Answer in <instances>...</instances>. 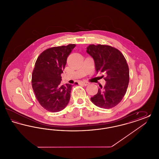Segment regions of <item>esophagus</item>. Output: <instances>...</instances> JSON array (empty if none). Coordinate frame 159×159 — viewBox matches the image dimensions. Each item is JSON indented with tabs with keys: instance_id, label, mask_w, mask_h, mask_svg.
I'll return each instance as SVG.
<instances>
[{
	"instance_id": "1",
	"label": "esophagus",
	"mask_w": 159,
	"mask_h": 159,
	"mask_svg": "<svg viewBox=\"0 0 159 159\" xmlns=\"http://www.w3.org/2000/svg\"><path fill=\"white\" fill-rule=\"evenodd\" d=\"M81 83L83 84V85H84V86H87V85H88L89 84V82H82Z\"/></svg>"
}]
</instances>
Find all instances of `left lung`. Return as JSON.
<instances>
[{"instance_id":"1","label":"left lung","mask_w":159,"mask_h":159,"mask_svg":"<svg viewBox=\"0 0 159 159\" xmlns=\"http://www.w3.org/2000/svg\"><path fill=\"white\" fill-rule=\"evenodd\" d=\"M86 52L94 60L97 73L106 75L105 86H100L91 101L100 108H111L121 101L127 91L129 71L126 60L120 51L110 46L91 45Z\"/></svg>"}]
</instances>
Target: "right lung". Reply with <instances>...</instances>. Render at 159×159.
<instances>
[{"mask_svg": "<svg viewBox=\"0 0 159 159\" xmlns=\"http://www.w3.org/2000/svg\"><path fill=\"white\" fill-rule=\"evenodd\" d=\"M75 46V44H69L47 49L35 63L32 88L39 104L49 111H60L68 105L72 84L61 85V75Z\"/></svg>", "mask_w": 159, "mask_h": 159, "instance_id": "1", "label": "right lung"}]
</instances>
